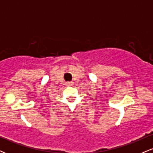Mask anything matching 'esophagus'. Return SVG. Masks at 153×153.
<instances>
[{"label": "esophagus", "mask_w": 153, "mask_h": 153, "mask_svg": "<svg viewBox=\"0 0 153 153\" xmlns=\"http://www.w3.org/2000/svg\"><path fill=\"white\" fill-rule=\"evenodd\" d=\"M73 84H74V82L71 81V82H67L66 85H70V86H72V85H73Z\"/></svg>", "instance_id": "34e87169"}]
</instances>
